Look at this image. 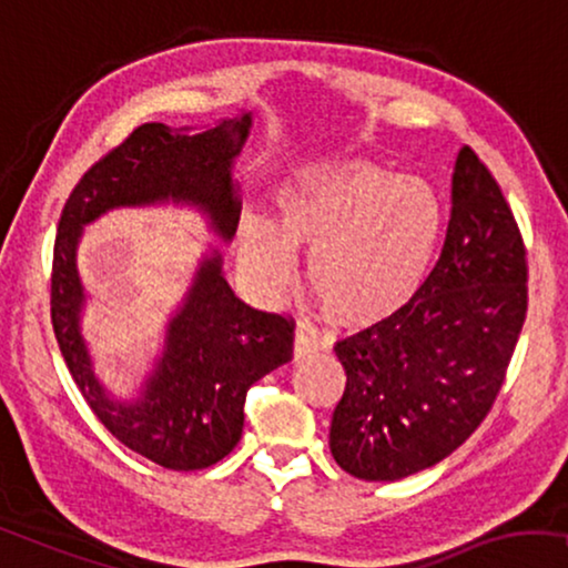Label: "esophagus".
I'll use <instances>...</instances> for the list:
<instances>
[{"label":"esophagus","mask_w":568,"mask_h":568,"mask_svg":"<svg viewBox=\"0 0 568 568\" xmlns=\"http://www.w3.org/2000/svg\"><path fill=\"white\" fill-rule=\"evenodd\" d=\"M316 349H318V342L316 339H311L303 329L295 332V337H293V361H301V357L316 353Z\"/></svg>","instance_id":"obj_1"}]
</instances>
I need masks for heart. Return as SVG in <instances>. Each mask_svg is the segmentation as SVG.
<instances>
[{
  "label": "heart",
  "instance_id": "b5f03b06",
  "mask_svg": "<svg viewBox=\"0 0 568 568\" xmlns=\"http://www.w3.org/2000/svg\"><path fill=\"white\" fill-rule=\"evenodd\" d=\"M273 223L244 215L239 262L262 293L295 275L337 324L371 326L394 316L425 283L445 231V201L433 182L367 159L295 166L273 195Z\"/></svg>",
  "mask_w": 568,
  "mask_h": 568
}]
</instances>
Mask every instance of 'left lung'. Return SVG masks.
<instances>
[{
	"mask_svg": "<svg viewBox=\"0 0 568 568\" xmlns=\"http://www.w3.org/2000/svg\"><path fill=\"white\" fill-rule=\"evenodd\" d=\"M525 283L515 215L476 151L463 146L433 273L402 311L334 345L347 373L329 429L337 466L363 481H396L466 443L505 383Z\"/></svg>",
	"mask_w": 568,
	"mask_h": 568,
	"instance_id": "1",
	"label": "left lung"
}]
</instances>
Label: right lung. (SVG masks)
I'll list each match as a JSON object with an SVG mask.
<instances>
[{"mask_svg":"<svg viewBox=\"0 0 568 568\" xmlns=\"http://www.w3.org/2000/svg\"><path fill=\"white\" fill-rule=\"evenodd\" d=\"M250 128V113L201 133L143 123L84 172L61 211L51 275V322L61 355L94 417L162 468L201 470L234 450L246 390L291 361L295 324L236 298L223 277L219 250H211L166 324L164 353L143 381L141 396L121 402L98 381L82 337L87 295L77 273V246L87 223L102 213L154 203L197 207L213 234L231 242L242 213L234 159Z\"/></svg>","mask_w":568,"mask_h":568,"instance_id":"right-lung-1","label":"right lung"}]
</instances>
